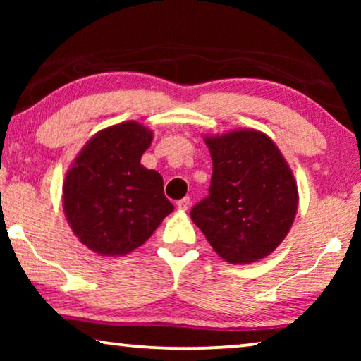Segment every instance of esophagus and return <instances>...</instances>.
I'll return each instance as SVG.
<instances>
[{
  "label": "esophagus",
  "mask_w": 361,
  "mask_h": 361,
  "mask_svg": "<svg viewBox=\"0 0 361 361\" xmlns=\"http://www.w3.org/2000/svg\"><path fill=\"white\" fill-rule=\"evenodd\" d=\"M190 207V199L189 197H184V199L177 200V209L179 210H187Z\"/></svg>",
  "instance_id": "34e87169"
}]
</instances>
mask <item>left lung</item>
I'll return each instance as SVG.
<instances>
[{
	"label": "left lung",
	"instance_id": "obj_1",
	"mask_svg": "<svg viewBox=\"0 0 361 361\" xmlns=\"http://www.w3.org/2000/svg\"><path fill=\"white\" fill-rule=\"evenodd\" d=\"M212 156L209 197L190 212L215 253L231 264L266 258L289 233L299 194L278 146L258 130L204 137Z\"/></svg>",
	"mask_w": 361,
	"mask_h": 361
}]
</instances>
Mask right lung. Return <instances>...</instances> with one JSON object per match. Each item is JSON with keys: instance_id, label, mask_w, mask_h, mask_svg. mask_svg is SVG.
Instances as JSON below:
<instances>
[{"instance_id": "1", "label": "right lung", "mask_w": 361, "mask_h": 361, "mask_svg": "<svg viewBox=\"0 0 361 361\" xmlns=\"http://www.w3.org/2000/svg\"><path fill=\"white\" fill-rule=\"evenodd\" d=\"M152 131L125 121L98 131L68 167L62 207L82 245L100 256H125L140 248L174 210L159 172L141 156Z\"/></svg>"}]
</instances>
